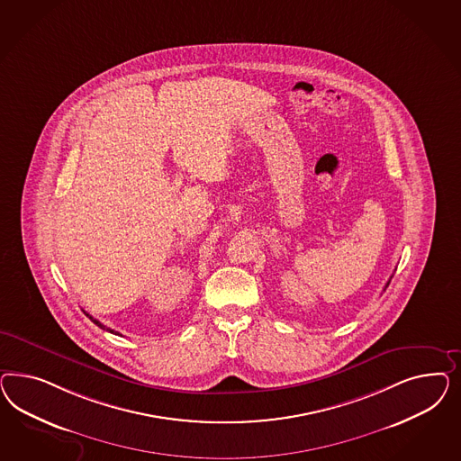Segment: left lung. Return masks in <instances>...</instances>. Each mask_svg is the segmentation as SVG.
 Instances as JSON below:
<instances>
[{
    "label": "left lung",
    "instance_id": "obj_1",
    "mask_svg": "<svg viewBox=\"0 0 461 461\" xmlns=\"http://www.w3.org/2000/svg\"><path fill=\"white\" fill-rule=\"evenodd\" d=\"M389 282H391V280H389ZM389 282H387V285H389Z\"/></svg>",
    "mask_w": 461,
    "mask_h": 461
}]
</instances>
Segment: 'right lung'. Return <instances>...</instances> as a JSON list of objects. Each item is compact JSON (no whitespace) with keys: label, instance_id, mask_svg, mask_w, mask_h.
I'll return each mask as SVG.
<instances>
[{"label":"right lung","instance_id":"right-lung-1","mask_svg":"<svg viewBox=\"0 0 461 461\" xmlns=\"http://www.w3.org/2000/svg\"><path fill=\"white\" fill-rule=\"evenodd\" d=\"M86 316H89V314H87V312H86ZM89 320H91V321L95 322V324H98L99 328H103V330H106V331H110V333H113V335H118V331H114V330H110V328H106V326H104V324H101V322H99L98 320H95V318H93V316H89Z\"/></svg>","mask_w":461,"mask_h":461}]
</instances>
